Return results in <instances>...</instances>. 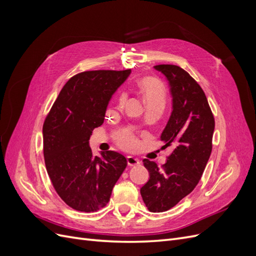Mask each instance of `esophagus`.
I'll return each instance as SVG.
<instances>
[{"label": "esophagus", "mask_w": 256, "mask_h": 256, "mask_svg": "<svg viewBox=\"0 0 256 256\" xmlns=\"http://www.w3.org/2000/svg\"><path fill=\"white\" fill-rule=\"evenodd\" d=\"M127 164H128V166H138V164H140V160L134 156H127Z\"/></svg>", "instance_id": "1"}]
</instances>
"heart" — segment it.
<instances>
[{"mask_svg":"<svg viewBox=\"0 0 256 256\" xmlns=\"http://www.w3.org/2000/svg\"><path fill=\"white\" fill-rule=\"evenodd\" d=\"M140 88L147 104H161L164 106L166 90L159 80L150 78V76L143 78L140 81ZM118 141L126 148H130L136 144L134 138L130 134H120Z\"/></svg>","mask_w":256,"mask_h":256,"instance_id":"1","label":"heart"}]
</instances>
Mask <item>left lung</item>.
<instances>
[{
	"instance_id": "1",
	"label": "left lung",
	"mask_w": 256,
	"mask_h": 256,
	"mask_svg": "<svg viewBox=\"0 0 256 256\" xmlns=\"http://www.w3.org/2000/svg\"><path fill=\"white\" fill-rule=\"evenodd\" d=\"M164 74L172 97V112L162 131L164 147L174 150L162 168L143 160L150 180L140 192L152 212H162L187 196L200 180L212 148L214 120L205 92L198 82L175 65L154 66Z\"/></svg>"
}]
</instances>
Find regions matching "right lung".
Masks as SVG:
<instances>
[{"label":"right lung","mask_w":256,"mask_h":256,"mask_svg":"<svg viewBox=\"0 0 256 256\" xmlns=\"http://www.w3.org/2000/svg\"><path fill=\"white\" fill-rule=\"evenodd\" d=\"M131 70L76 74L62 88L42 127L44 156L54 189L79 212H96L109 202L127 160L113 150L94 156L92 130L102 126L114 92Z\"/></svg>","instance_id":"obj_1"}]
</instances>
